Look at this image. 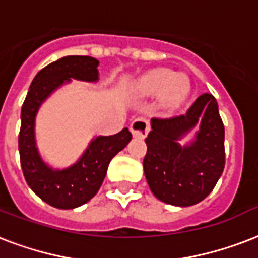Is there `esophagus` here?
Instances as JSON below:
<instances>
[{"label":"esophagus","instance_id":"esophagus-1","mask_svg":"<svg viewBox=\"0 0 258 258\" xmlns=\"http://www.w3.org/2000/svg\"><path fill=\"white\" fill-rule=\"evenodd\" d=\"M130 128H131V133H133L134 137L145 138L149 133V130H150V123L145 117H138L131 123Z\"/></svg>","mask_w":258,"mask_h":258}]
</instances>
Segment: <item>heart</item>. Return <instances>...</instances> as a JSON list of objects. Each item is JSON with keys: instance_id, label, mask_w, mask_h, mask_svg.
<instances>
[{"instance_id": "obj_1", "label": "heart", "mask_w": 258, "mask_h": 258, "mask_svg": "<svg viewBox=\"0 0 258 258\" xmlns=\"http://www.w3.org/2000/svg\"><path fill=\"white\" fill-rule=\"evenodd\" d=\"M139 93L145 96L158 94L160 105L166 111H176L188 100L192 90L189 77L184 73H173L169 69H154L141 77Z\"/></svg>"}]
</instances>
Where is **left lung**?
I'll list each match as a JSON object with an SVG mask.
<instances>
[{"label":"left lung","instance_id":"left-lung-1","mask_svg":"<svg viewBox=\"0 0 258 258\" xmlns=\"http://www.w3.org/2000/svg\"><path fill=\"white\" fill-rule=\"evenodd\" d=\"M198 124L194 141L181 147V138ZM150 124L143 170L153 195L177 207L206 199L225 168V127L215 97L203 93L185 115L153 117Z\"/></svg>","mask_w":258,"mask_h":258}]
</instances>
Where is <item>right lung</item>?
<instances>
[{
    "label": "right lung",
    "mask_w": 258,
    "mask_h": 258,
    "mask_svg": "<svg viewBox=\"0 0 258 258\" xmlns=\"http://www.w3.org/2000/svg\"><path fill=\"white\" fill-rule=\"evenodd\" d=\"M97 59L81 55L55 60L35 76L21 108L19 151L25 181L43 202L55 208L72 210L88 203L103 184L112 158L133 138L128 128L111 137L93 138L80 160L64 169L51 168L40 157L35 139L39 108L51 93L72 80L97 82Z\"/></svg>",
    "instance_id": "add662e5"
}]
</instances>
